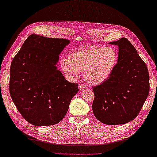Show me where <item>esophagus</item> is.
<instances>
[{"mask_svg":"<svg viewBox=\"0 0 157 157\" xmlns=\"http://www.w3.org/2000/svg\"><path fill=\"white\" fill-rule=\"evenodd\" d=\"M78 88H79V89H80V90H84V89H86L87 87H86V86H85L84 84L81 83V84H79Z\"/></svg>","mask_w":157,"mask_h":157,"instance_id":"obj_1","label":"esophagus"}]
</instances>
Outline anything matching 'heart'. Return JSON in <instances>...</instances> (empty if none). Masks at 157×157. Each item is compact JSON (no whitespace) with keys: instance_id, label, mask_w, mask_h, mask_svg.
Segmentation results:
<instances>
[{"instance_id":"1","label":"heart","mask_w":157,"mask_h":157,"mask_svg":"<svg viewBox=\"0 0 157 157\" xmlns=\"http://www.w3.org/2000/svg\"><path fill=\"white\" fill-rule=\"evenodd\" d=\"M118 53L112 47L90 46L74 51L69 60L63 59L62 69L67 75L76 78L83 71L85 80L92 85L103 83L109 78L116 66Z\"/></svg>"}]
</instances>
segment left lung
Returning <instances> with one entry per match:
<instances>
[{"mask_svg": "<svg viewBox=\"0 0 157 157\" xmlns=\"http://www.w3.org/2000/svg\"><path fill=\"white\" fill-rule=\"evenodd\" d=\"M117 45L118 60L106 81L92 88V111L108 125L124 124L138 116L150 92L147 66L127 38L110 42Z\"/></svg>", "mask_w": 157, "mask_h": 157, "instance_id": "left-lung-1", "label": "left lung"}]
</instances>
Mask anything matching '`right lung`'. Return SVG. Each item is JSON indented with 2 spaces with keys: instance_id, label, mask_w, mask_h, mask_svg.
<instances>
[{
  "instance_id": "right-lung-1",
  "label": "right lung",
  "mask_w": 157,
  "mask_h": 157,
  "mask_svg": "<svg viewBox=\"0 0 157 157\" xmlns=\"http://www.w3.org/2000/svg\"><path fill=\"white\" fill-rule=\"evenodd\" d=\"M69 41L32 34L12 60L10 96L22 117L35 126L58 124L67 114L78 83L57 69L59 54Z\"/></svg>"
}]
</instances>
